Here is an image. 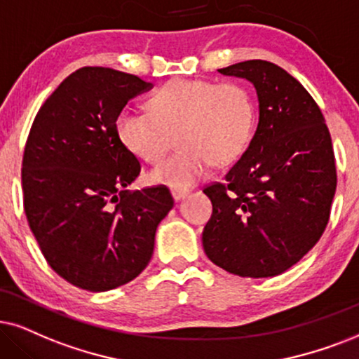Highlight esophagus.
<instances>
[{"label":"esophagus","instance_id":"34e87169","mask_svg":"<svg viewBox=\"0 0 359 359\" xmlns=\"http://www.w3.org/2000/svg\"><path fill=\"white\" fill-rule=\"evenodd\" d=\"M189 192L187 190H180V189H172V197H174V201L175 202H179V201H182V198L185 197V195H187Z\"/></svg>","mask_w":359,"mask_h":359}]
</instances>
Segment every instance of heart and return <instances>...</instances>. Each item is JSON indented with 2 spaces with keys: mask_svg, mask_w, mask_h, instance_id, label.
<instances>
[{
  "mask_svg": "<svg viewBox=\"0 0 359 359\" xmlns=\"http://www.w3.org/2000/svg\"><path fill=\"white\" fill-rule=\"evenodd\" d=\"M151 111L124 107L116 134L127 151L156 164L177 134L180 149L157 165L154 184L185 190L210 165L232 164L250 144L255 129V101L247 86L235 81L172 79L151 97Z\"/></svg>",
  "mask_w": 359,
  "mask_h": 359,
  "instance_id": "b5f03b06",
  "label": "heart"
}]
</instances>
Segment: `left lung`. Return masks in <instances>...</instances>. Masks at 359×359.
<instances>
[{"mask_svg": "<svg viewBox=\"0 0 359 359\" xmlns=\"http://www.w3.org/2000/svg\"><path fill=\"white\" fill-rule=\"evenodd\" d=\"M255 86L258 126L224 184L207 185L212 217L203 250L238 276H276L315 247L337 190L331 135L318 104L273 62L252 59L219 69Z\"/></svg>", "mask_w": 359, "mask_h": 359, "instance_id": "obj_1", "label": "left lung"}]
</instances>
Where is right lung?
I'll use <instances>...</instances> for the list:
<instances>
[{"instance_id": "1", "label": "right lung", "mask_w": 359, "mask_h": 359, "mask_svg": "<svg viewBox=\"0 0 359 359\" xmlns=\"http://www.w3.org/2000/svg\"><path fill=\"white\" fill-rule=\"evenodd\" d=\"M152 88L111 67H81L41 106L22 156V203L49 266L89 292L129 283L151 262L174 207L164 185L129 190L140 162L116 134L129 99Z\"/></svg>"}]
</instances>
